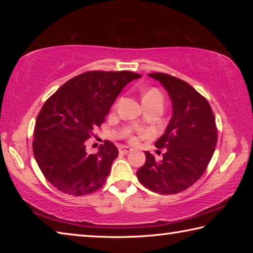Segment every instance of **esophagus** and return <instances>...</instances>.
Masks as SVG:
<instances>
[{
    "label": "esophagus",
    "instance_id": "obj_1",
    "mask_svg": "<svg viewBox=\"0 0 253 253\" xmlns=\"http://www.w3.org/2000/svg\"><path fill=\"white\" fill-rule=\"evenodd\" d=\"M118 151H119V153H122V154H127V153L131 152L132 149L130 147L125 146V145H122V146L118 147Z\"/></svg>",
    "mask_w": 253,
    "mask_h": 253
}]
</instances>
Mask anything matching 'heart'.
Here are the masks:
<instances>
[{
	"label": "heart",
	"instance_id": "1",
	"mask_svg": "<svg viewBox=\"0 0 253 253\" xmlns=\"http://www.w3.org/2000/svg\"><path fill=\"white\" fill-rule=\"evenodd\" d=\"M155 100H163L164 101V98H163V93L158 90L157 88H149L146 91L144 92L143 95V101L145 102H151V101H155ZM134 129L131 127H126L124 129L123 134L124 136H126L129 140H135V136H134Z\"/></svg>",
	"mask_w": 253,
	"mask_h": 253
}]
</instances>
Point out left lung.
<instances>
[{
  "mask_svg": "<svg viewBox=\"0 0 253 253\" xmlns=\"http://www.w3.org/2000/svg\"><path fill=\"white\" fill-rule=\"evenodd\" d=\"M148 76L168 90L173 116L155 143L157 148H165L163 160L145 153L146 162L137 170V178L156 193L176 194L193 185L207 170L217 142L215 117L207 98L186 81L162 72Z\"/></svg>",
  "mask_w": 253,
  "mask_h": 253,
  "instance_id": "left-lung-1",
  "label": "left lung"
}]
</instances>
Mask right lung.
Wrapping results in <instances>:
<instances>
[{
  "mask_svg": "<svg viewBox=\"0 0 253 253\" xmlns=\"http://www.w3.org/2000/svg\"><path fill=\"white\" fill-rule=\"evenodd\" d=\"M140 75L130 71H85L63 84L42 106L32 142L42 174L62 193L81 196L104 185L118 149L105 140L97 154L85 140L106 121L123 88Z\"/></svg>",
  "mask_w": 253,
  "mask_h": 253,
  "instance_id": "add662e5",
  "label": "right lung"
}]
</instances>
